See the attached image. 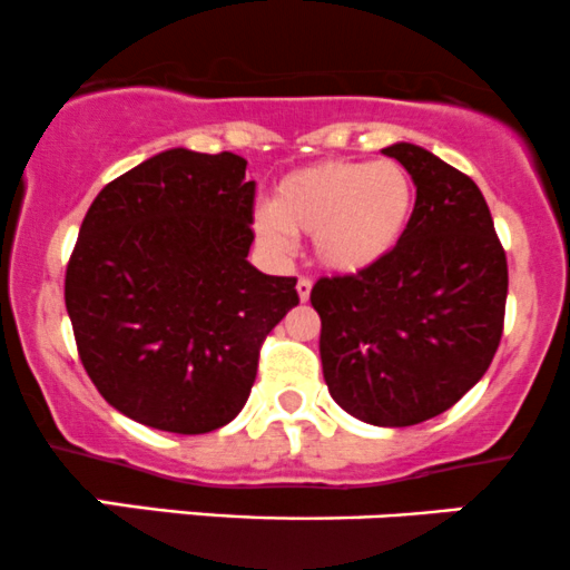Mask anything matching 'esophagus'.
I'll return each mask as SVG.
<instances>
[{"instance_id":"obj_1","label":"esophagus","mask_w":570,"mask_h":570,"mask_svg":"<svg viewBox=\"0 0 570 570\" xmlns=\"http://www.w3.org/2000/svg\"><path fill=\"white\" fill-rule=\"evenodd\" d=\"M296 293H298V298H302V302H307L309 293H312V279L309 277H298Z\"/></svg>"}]
</instances>
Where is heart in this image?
Instances as JSON below:
<instances>
[{
  "mask_svg": "<svg viewBox=\"0 0 570 570\" xmlns=\"http://www.w3.org/2000/svg\"><path fill=\"white\" fill-rule=\"evenodd\" d=\"M413 212L415 185L400 163L323 160L283 176L272 209L255 214V234L272 253L312 236L323 268L361 274L394 253Z\"/></svg>",
  "mask_w": 570,
  "mask_h": 570,
  "instance_id": "heart-1",
  "label": "heart"
}]
</instances>
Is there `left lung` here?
Instances as JSON below:
<instances>
[{
    "mask_svg": "<svg viewBox=\"0 0 570 570\" xmlns=\"http://www.w3.org/2000/svg\"><path fill=\"white\" fill-rule=\"evenodd\" d=\"M405 165L415 212L394 253L361 274L321 277V361L342 410L375 426H413L456 405L498 353L508 263L481 189L415 144Z\"/></svg>",
    "mask_w": 570,
    "mask_h": 570,
    "instance_id": "8db88e82",
    "label": "left lung"
}]
</instances>
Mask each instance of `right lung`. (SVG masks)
Here are the masks:
<instances>
[{
	"mask_svg": "<svg viewBox=\"0 0 570 570\" xmlns=\"http://www.w3.org/2000/svg\"><path fill=\"white\" fill-rule=\"evenodd\" d=\"M234 151L168 149L100 189L67 263L78 356L108 405L151 430L234 421L296 277L247 261L255 181Z\"/></svg>",
	"mask_w": 570,
	"mask_h": 570,
	"instance_id": "right-lung-1",
	"label": "right lung"
}]
</instances>
